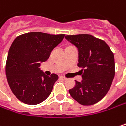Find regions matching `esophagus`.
<instances>
[{"mask_svg":"<svg viewBox=\"0 0 126 126\" xmlns=\"http://www.w3.org/2000/svg\"><path fill=\"white\" fill-rule=\"evenodd\" d=\"M59 79H61V80H63V81H64V80H66V78L64 77L63 76H59Z\"/></svg>","mask_w":126,"mask_h":126,"instance_id":"esophagus-1","label":"esophagus"}]
</instances>
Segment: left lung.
<instances>
[{
  "label": "left lung",
  "instance_id": "obj_1",
  "mask_svg": "<svg viewBox=\"0 0 126 126\" xmlns=\"http://www.w3.org/2000/svg\"><path fill=\"white\" fill-rule=\"evenodd\" d=\"M79 52L77 65L84 70L82 81H76L69 89L73 99L83 105H92L106 95L115 76V59L108 44L90 34L66 35Z\"/></svg>",
  "mask_w": 126,
  "mask_h": 126
}]
</instances>
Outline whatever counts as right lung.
Here are the masks:
<instances>
[{"label": "right lung", "instance_id": "right-lung-1", "mask_svg": "<svg viewBox=\"0 0 126 126\" xmlns=\"http://www.w3.org/2000/svg\"><path fill=\"white\" fill-rule=\"evenodd\" d=\"M64 37L33 32L14 40L8 53L6 74L12 92L21 102L37 105L50 96L58 76H47L40 66Z\"/></svg>", "mask_w": 126, "mask_h": 126}]
</instances>
